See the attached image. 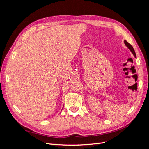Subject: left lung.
Returning a JSON list of instances; mask_svg holds the SVG:
<instances>
[{
  "mask_svg": "<svg viewBox=\"0 0 149 149\" xmlns=\"http://www.w3.org/2000/svg\"><path fill=\"white\" fill-rule=\"evenodd\" d=\"M124 44L125 45V46L127 47L130 49V51L132 52V53L133 54L134 56H135V58H136V52H135V51H134V48L132 47V46L131 45H130V43H129L127 41H126L125 40L124 41Z\"/></svg>",
  "mask_w": 149,
  "mask_h": 149,
  "instance_id": "8db88e82",
  "label": "left lung"
}]
</instances>
